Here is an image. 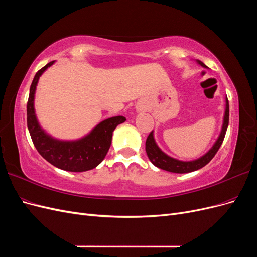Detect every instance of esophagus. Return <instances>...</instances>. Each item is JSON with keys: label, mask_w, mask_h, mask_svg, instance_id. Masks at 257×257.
Segmentation results:
<instances>
[{"label": "esophagus", "mask_w": 257, "mask_h": 257, "mask_svg": "<svg viewBox=\"0 0 257 257\" xmlns=\"http://www.w3.org/2000/svg\"><path fill=\"white\" fill-rule=\"evenodd\" d=\"M137 110H138V111L144 110V106H137Z\"/></svg>", "instance_id": "34e87169"}]
</instances>
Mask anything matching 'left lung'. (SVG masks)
I'll return each instance as SVG.
<instances>
[{"label": "left lung", "instance_id": "obj_1", "mask_svg": "<svg viewBox=\"0 0 257 257\" xmlns=\"http://www.w3.org/2000/svg\"><path fill=\"white\" fill-rule=\"evenodd\" d=\"M197 63L203 67L207 68V66L201 61L197 60ZM225 102H226V104H225V112H224V119H223L221 133L219 137H217L214 145L211 147V149H210L207 153H205L204 155H201L200 158L193 161H180V160L174 159L160 149L157 143H155L153 131H152L146 141V152L152 164L161 169H164V170H167V172L176 173V174H186V173L195 172V170L206 166L208 163L213 159L217 150L220 149V147L224 141L225 134H226L228 121H229V105H228L227 97Z\"/></svg>", "mask_w": 257, "mask_h": 257}]
</instances>
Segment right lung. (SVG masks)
Listing matches in <instances>:
<instances>
[{
    "mask_svg": "<svg viewBox=\"0 0 257 257\" xmlns=\"http://www.w3.org/2000/svg\"><path fill=\"white\" fill-rule=\"evenodd\" d=\"M53 63L54 61L41 68L30 87L27 104V123L30 135L38 153L53 166L67 172H87L102 163L110 148L112 132L126 119L123 115L108 118L98 123L88 135L77 141H60L46 133L36 118L34 97L38 79Z\"/></svg>",
    "mask_w": 257,
    "mask_h": 257,
    "instance_id": "right-lung-1",
    "label": "right lung"
}]
</instances>
